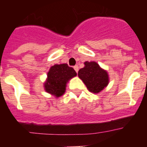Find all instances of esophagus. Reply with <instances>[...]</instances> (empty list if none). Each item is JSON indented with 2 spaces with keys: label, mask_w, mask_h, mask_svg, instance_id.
Listing matches in <instances>:
<instances>
[{
  "label": "esophagus",
  "mask_w": 147,
  "mask_h": 147,
  "mask_svg": "<svg viewBox=\"0 0 147 147\" xmlns=\"http://www.w3.org/2000/svg\"><path fill=\"white\" fill-rule=\"evenodd\" d=\"M74 68L75 71H76V72L77 73L78 71H79V66H78V65H75L74 67Z\"/></svg>",
  "instance_id": "1"
}]
</instances>
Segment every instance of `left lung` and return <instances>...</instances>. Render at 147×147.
Here are the masks:
<instances>
[{
  "label": "left lung",
  "mask_w": 147,
  "mask_h": 147,
  "mask_svg": "<svg viewBox=\"0 0 147 147\" xmlns=\"http://www.w3.org/2000/svg\"><path fill=\"white\" fill-rule=\"evenodd\" d=\"M85 67L79 71L78 76L86 85L88 90L98 93L108 85L107 71L102 69L96 62H85Z\"/></svg>",
  "instance_id": "1"
}]
</instances>
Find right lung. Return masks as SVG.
Masks as SVG:
<instances>
[{
	"mask_svg": "<svg viewBox=\"0 0 147 147\" xmlns=\"http://www.w3.org/2000/svg\"><path fill=\"white\" fill-rule=\"evenodd\" d=\"M75 76L76 71L66 63L54 65L48 73L47 81L45 83V91L59 97L65 91L67 82Z\"/></svg>",
	"mask_w": 147,
	"mask_h": 147,
	"instance_id": "1",
	"label": "right lung"
}]
</instances>
